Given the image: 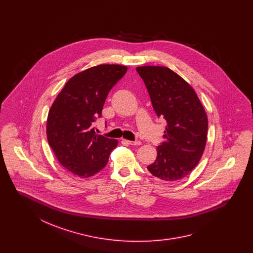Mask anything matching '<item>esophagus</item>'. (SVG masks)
Instances as JSON below:
<instances>
[{
  "instance_id": "34e87169",
  "label": "esophagus",
  "mask_w": 253,
  "mask_h": 253,
  "mask_svg": "<svg viewBox=\"0 0 253 253\" xmlns=\"http://www.w3.org/2000/svg\"><path fill=\"white\" fill-rule=\"evenodd\" d=\"M124 141H126L128 144L130 145H136V146H138V145L141 144V142H140L139 140H134V141H130V140H124Z\"/></svg>"
}]
</instances>
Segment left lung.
Segmentation results:
<instances>
[{
    "label": "left lung",
    "instance_id": "1",
    "mask_svg": "<svg viewBox=\"0 0 253 253\" xmlns=\"http://www.w3.org/2000/svg\"><path fill=\"white\" fill-rule=\"evenodd\" d=\"M157 117L167 121L164 142L147 169L157 178L176 181L187 176L201 159L207 142L208 118L193 87L164 66H139Z\"/></svg>",
    "mask_w": 253,
    "mask_h": 253
}]
</instances>
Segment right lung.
<instances>
[{
  "instance_id": "obj_1",
  "label": "right lung",
  "mask_w": 253,
  "mask_h": 253,
  "mask_svg": "<svg viewBox=\"0 0 253 253\" xmlns=\"http://www.w3.org/2000/svg\"><path fill=\"white\" fill-rule=\"evenodd\" d=\"M127 72L119 64H100L76 74L49 110L46 134L60 164L82 178L104 168L118 140L96 134L93 122L110 90Z\"/></svg>"
}]
</instances>
